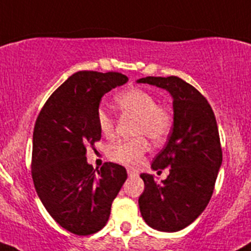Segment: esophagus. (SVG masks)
<instances>
[{"instance_id":"1","label":"esophagus","mask_w":251,"mask_h":251,"mask_svg":"<svg viewBox=\"0 0 251 251\" xmlns=\"http://www.w3.org/2000/svg\"><path fill=\"white\" fill-rule=\"evenodd\" d=\"M127 175H128V177H136V176H139V173H137V171L127 168Z\"/></svg>"}]
</instances>
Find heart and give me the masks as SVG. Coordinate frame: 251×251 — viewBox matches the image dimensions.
I'll return each instance as SVG.
<instances>
[{
    "mask_svg": "<svg viewBox=\"0 0 251 251\" xmlns=\"http://www.w3.org/2000/svg\"><path fill=\"white\" fill-rule=\"evenodd\" d=\"M116 104L123 111L139 119L136 135H146L152 141H161L170 133L173 125V116L170 109L158 105L157 99L149 91L140 88H130L116 95ZM97 121L100 131L106 137H111L115 132V123L110 112L104 107H99ZM149 142L140 136L133 140L114 142L110 145L109 156L111 160L130 167L141 165L142 158L149 151Z\"/></svg>",
    "mask_w": 251,
    "mask_h": 251,
    "instance_id": "heart-1",
    "label": "heart"
}]
</instances>
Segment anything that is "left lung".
I'll return each mask as SVG.
<instances>
[{
    "mask_svg": "<svg viewBox=\"0 0 251 251\" xmlns=\"http://www.w3.org/2000/svg\"><path fill=\"white\" fill-rule=\"evenodd\" d=\"M137 83L165 89L173 99L172 132L151 166L156 171L170 167V175L157 183L142 173L145 189L139 198L145 222L173 233L202 214L214 191L223 158L217 120L207 99L178 76H146Z\"/></svg>",
    "mask_w": 251,
    "mask_h": 251,
    "instance_id": "8db88e82",
    "label": "left lung"
}]
</instances>
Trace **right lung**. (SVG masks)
<instances>
[{
	"mask_svg": "<svg viewBox=\"0 0 251 251\" xmlns=\"http://www.w3.org/2000/svg\"><path fill=\"white\" fill-rule=\"evenodd\" d=\"M127 80L115 72L75 73L49 97L34 125L32 178L37 194L51 218L76 235L104 228L127 178L118 163L94 170L86 161V149L101 139L97 121L101 98Z\"/></svg>",
	"mask_w": 251,
	"mask_h": 251,
	"instance_id": "obj_1",
	"label": "right lung"
}]
</instances>
